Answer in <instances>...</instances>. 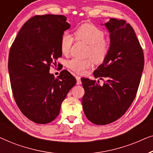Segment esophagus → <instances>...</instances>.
<instances>
[{"mask_svg": "<svg viewBox=\"0 0 153 153\" xmlns=\"http://www.w3.org/2000/svg\"><path fill=\"white\" fill-rule=\"evenodd\" d=\"M76 84L79 85L81 83V77L79 76H76Z\"/></svg>", "mask_w": 153, "mask_h": 153, "instance_id": "34e87169", "label": "esophagus"}]
</instances>
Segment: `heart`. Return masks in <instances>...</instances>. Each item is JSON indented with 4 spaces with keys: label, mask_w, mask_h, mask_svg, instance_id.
<instances>
[{
    "label": "heart",
    "mask_w": 153,
    "mask_h": 153,
    "mask_svg": "<svg viewBox=\"0 0 153 153\" xmlns=\"http://www.w3.org/2000/svg\"><path fill=\"white\" fill-rule=\"evenodd\" d=\"M76 40L83 41L88 45L86 56L92 58L80 60L72 58L68 60L67 65L73 72L83 74L92 66V60L96 63H101L105 60L109 51V43L104 38L105 34L101 28L91 24H83L79 26L74 33ZM74 38L70 34L64 33L60 39V51L64 55L70 53Z\"/></svg>",
    "instance_id": "heart-1"
}]
</instances>
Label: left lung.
I'll list each match as a JSON object with an SVG mask.
<instances>
[{"label":"left lung","instance_id":"8db88e82","mask_svg":"<svg viewBox=\"0 0 153 153\" xmlns=\"http://www.w3.org/2000/svg\"><path fill=\"white\" fill-rule=\"evenodd\" d=\"M104 25L110 33L109 51L93 74L106 81L101 86L99 81L81 79L83 111L100 125L114 122L127 111L137 95L144 67L143 49L131 25L114 18Z\"/></svg>","mask_w":153,"mask_h":153}]
</instances>
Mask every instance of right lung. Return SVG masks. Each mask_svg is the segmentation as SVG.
I'll use <instances>...</instances> for the list:
<instances>
[{"label":"right lung","mask_w":153,"mask_h":153,"mask_svg":"<svg viewBox=\"0 0 153 153\" xmlns=\"http://www.w3.org/2000/svg\"><path fill=\"white\" fill-rule=\"evenodd\" d=\"M57 14L35 15L24 24L10 47V83L19 108L29 120L47 124L59 114L76 79L63 70L55 78L50 67L62 56L60 39L70 25Z\"/></svg>","instance_id":"add662e5"}]
</instances>
